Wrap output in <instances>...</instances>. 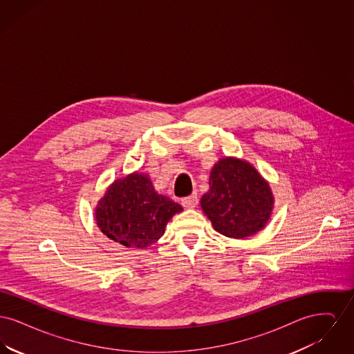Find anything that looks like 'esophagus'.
<instances>
[{
	"mask_svg": "<svg viewBox=\"0 0 354 354\" xmlns=\"http://www.w3.org/2000/svg\"><path fill=\"white\" fill-rule=\"evenodd\" d=\"M182 205L185 207V208H195L196 205H198V196H196V194H192V195H189V196H187V198H183L182 199Z\"/></svg>",
	"mask_w": 354,
	"mask_h": 354,
	"instance_id": "34e87169",
	"label": "esophagus"
}]
</instances>
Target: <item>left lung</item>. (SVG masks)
<instances>
[{"label":"left lung","instance_id":"left-lung-1","mask_svg":"<svg viewBox=\"0 0 354 354\" xmlns=\"http://www.w3.org/2000/svg\"><path fill=\"white\" fill-rule=\"evenodd\" d=\"M274 196L270 182L244 159L225 156L209 172V189L201 199L204 215L221 235L245 239L270 221Z\"/></svg>","mask_w":354,"mask_h":354}]
</instances>
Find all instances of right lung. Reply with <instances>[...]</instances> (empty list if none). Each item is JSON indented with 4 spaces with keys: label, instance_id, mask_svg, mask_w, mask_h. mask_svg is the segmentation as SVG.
Returning a JSON list of instances; mask_svg holds the SVG:
<instances>
[{
    "label": "right lung",
    "instance_id": "add662e5",
    "mask_svg": "<svg viewBox=\"0 0 354 354\" xmlns=\"http://www.w3.org/2000/svg\"><path fill=\"white\" fill-rule=\"evenodd\" d=\"M183 207L155 191L147 174L135 171L114 180L95 207L103 235L127 248L155 244L175 214Z\"/></svg>",
    "mask_w": 354,
    "mask_h": 354
}]
</instances>
